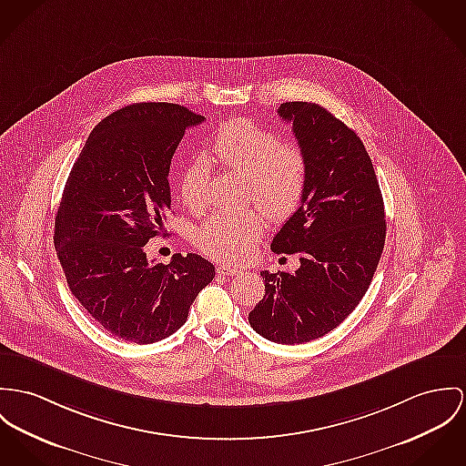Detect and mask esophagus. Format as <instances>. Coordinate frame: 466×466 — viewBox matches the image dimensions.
Returning a JSON list of instances; mask_svg holds the SVG:
<instances>
[{
	"label": "esophagus",
	"mask_w": 466,
	"mask_h": 466,
	"mask_svg": "<svg viewBox=\"0 0 466 466\" xmlns=\"http://www.w3.org/2000/svg\"><path fill=\"white\" fill-rule=\"evenodd\" d=\"M218 273L225 275V277H236L241 273V269H238L236 266H228V264H219L218 266Z\"/></svg>",
	"instance_id": "esophagus-1"
}]
</instances>
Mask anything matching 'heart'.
<instances>
[{"instance_id": "heart-1", "label": "heart", "mask_w": 466, "mask_h": 466, "mask_svg": "<svg viewBox=\"0 0 466 466\" xmlns=\"http://www.w3.org/2000/svg\"><path fill=\"white\" fill-rule=\"evenodd\" d=\"M216 161L241 176H248L250 197L271 219L294 215L303 200L309 177L305 152L294 144L250 120L236 118L223 124L211 142ZM209 165L193 159L180 174L182 204L198 213L208 204ZM266 221L260 211L218 213L202 223L195 234L200 250L219 260L241 258L262 236Z\"/></svg>"}]
</instances>
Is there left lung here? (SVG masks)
Here are the masks:
<instances>
[{
    "instance_id": "left-lung-1",
    "label": "left lung",
    "mask_w": 466,
    "mask_h": 466,
    "mask_svg": "<svg viewBox=\"0 0 466 466\" xmlns=\"http://www.w3.org/2000/svg\"><path fill=\"white\" fill-rule=\"evenodd\" d=\"M282 120L309 165L298 211L271 241L275 253H298L294 271L268 273L251 328L279 344L319 339L344 321L370 286L385 247V208L372 161L359 135L316 103H284Z\"/></svg>"
}]
</instances>
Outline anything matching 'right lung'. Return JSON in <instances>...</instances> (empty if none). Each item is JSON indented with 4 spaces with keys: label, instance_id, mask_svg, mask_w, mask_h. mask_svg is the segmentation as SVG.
Here are the masks:
<instances>
[{
    "label": "right lung",
    "instance_id": "obj_1",
    "mask_svg": "<svg viewBox=\"0 0 466 466\" xmlns=\"http://www.w3.org/2000/svg\"><path fill=\"white\" fill-rule=\"evenodd\" d=\"M204 116L170 103H137L101 120L66 182L55 247L74 298L111 335L150 344L187 319L215 266L197 253L147 260L170 211L168 172L184 131Z\"/></svg>",
    "mask_w": 466,
    "mask_h": 466
}]
</instances>
